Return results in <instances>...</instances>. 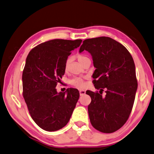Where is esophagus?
<instances>
[{
	"mask_svg": "<svg viewBox=\"0 0 154 154\" xmlns=\"http://www.w3.org/2000/svg\"><path fill=\"white\" fill-rule=\"evenodd\" d=\"M79 92H80V96H82L84 94H85V93H86V91H85V90H80Z\"/></svg>",
	"mask_w": 154,
	"mask_h": 154,
	"instance_id": "34e87169",
	"label": "esophagus"
}]
</instances>
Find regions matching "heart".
<instances>
[{"instance_id":"obj_1","label":"heart","mask_w":154,"mask_h":154,"mask_svg":"<svg viewBox=\"0 0 154 154\" xmlns=\"http://www.w3.org/2000/svg\"><path fill=\"white\" fill-rule=\"evenodd\" d=\"M77 59L81 64L84 65L87 62V61H91L89 57L86 56L85 54H79L78 55ZM71 62V60L69 58H68L66 60L64 63V69L66 72H68L69 70V63ZM71 85H73L74 86L78 87V88H83L85 85V80L84 78H75L73 80L71 81Z\"/></svg>"}]
</instances>
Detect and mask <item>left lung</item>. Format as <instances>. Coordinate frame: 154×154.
<instances>
[{"instance_id": "obj_1", "label": "left lung", "mask_w": 154, "mask_h": 154, "mask_svg": "<svg viewBox=\"0 0 154 154\" xmlns=\"http://www.w3.org/2000/svg\"><path fill=\"white\" fill-rule=\"evenodd\" d=\"M84 50L92 56L96 68L92 82L100 90L86 91L91 98L90 121L98 131L113 133L123 126L132 111L137 89L134 61L125 46L108 37L85 39L80 52Z\"/></svg>"}]
</instances>
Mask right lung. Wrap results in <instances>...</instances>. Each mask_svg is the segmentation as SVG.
<instances>
[{
  "label": "right lung",
  "instance_id": "obj_1",
  "mask_svg": "<svg viewBox=\"0 0 154 154\" xmlns=\"http://www.w3.org/2000/svg\"><path fill=\"white\" fill-rule=\"evenodd\" d=\"M81 39H52L29 51L23 69V96L31 118L39 127L55 131L66 125L80 97L76 88L57 93L64 63Z\"/></svg>",
  "mask_w": 154,
  "mask_h": 154
}]
</instances>
